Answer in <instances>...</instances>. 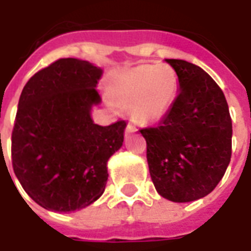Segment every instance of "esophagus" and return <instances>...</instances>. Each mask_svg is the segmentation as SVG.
Returning a JSON list of instances; mask_svg holds the SVG:
<instances>
[{"instance_id":"34e87169","label":"esophagus","mask_w":251,"mask_h":251,"mask_svg":"<svg viewBox=\"0 0 251 251\" xmlns=\"http://www.w3.org/2000/svg\"><path fill=\"white\" fill-rule=\"evenodd\" d=\"M134 131H137L136 126L131 125V124H127V126H126V130H125L126 136H127V134H130V133H134Z\"/></svg>"}]
</instances>
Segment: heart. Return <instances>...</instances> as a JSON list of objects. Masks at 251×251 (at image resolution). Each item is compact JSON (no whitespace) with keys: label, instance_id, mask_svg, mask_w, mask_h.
Returning a JSON list of instances; mask_svg holds the SVG:
<instances>
[{"label":"heart","instance_id":"1","mask_svg":"<svg viewBox=\"0 0 251 251\" xmlns=\"http://www.w3.org/2000/svg\"><path fill=\"white\" fill-rule=\"evenodd\" d=\"M180 80L174 68L142 64L126 70L110 84V97L122 106H130L133 120L154 125L164 120L179 97Z\"/></svg>","mask_w":251,"mask_h":251}]
</instances>
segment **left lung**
Returning <instances> with one entry per match:
<instances>
[{"instance_id":"obj_1","label":"left lung","mask_w":251,"mask_h":251,"mask_svg":"<svg viewBox=\"0 0 251 251\" xmlns=\"http://www.w3.org/2000/svg\"><path fill=\"white\" fill-rule=\"evenodd\" d=\"M180 80L179 97L157 127L142 129L154 188L187 203L214 191L231 158L232 124L225 94L199 66L165 59Z\"/></svg>"}]
</instances>
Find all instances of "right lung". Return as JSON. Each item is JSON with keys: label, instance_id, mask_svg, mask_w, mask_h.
Here are the masks:
<instances>
[{"label": "right lung", "instance_id": "obj_1", "mask_svg": "<svg viewBox=\"0 0 251 251\" xmlns=\"http://www.w3.org/2000/svg\"><path fill=\"white\" fill-rule=\"evenodd\" d=\"M103 70L59 59L25 84L12 133V163L25 192L43 208L72 212L104 192L107 161L124 142L126 122L94 124Z\"/></svg>", "mask_w": 251, "mask_h": 251}]
</instances>
